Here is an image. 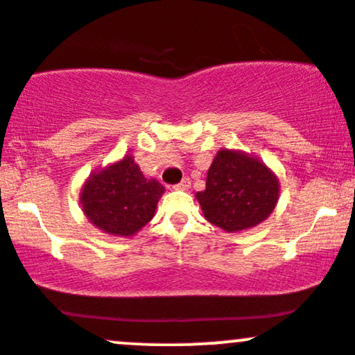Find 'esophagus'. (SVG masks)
Listing matches in <instances>:
<instances>
[{"label":"esophagus","mask_w":355,"mask_h":355,"mask_svg":"<svg viewBox=\"0 0 355 355\" xmlns=\"http://www.w3.org/2000/svg\"><path fill=\"white\" fill-rule=\"evenodd\" d=\"M189 186H191V181H189V178H184L181 182H178L174 188H176V189H189Z\"/></svg>","instance_id":"1"}]
</instances>
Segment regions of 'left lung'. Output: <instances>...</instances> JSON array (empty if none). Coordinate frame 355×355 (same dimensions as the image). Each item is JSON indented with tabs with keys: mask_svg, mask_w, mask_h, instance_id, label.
Instances as JSON below:
<instances>
[{
	"mask_svg": "<svg viewBox=\"0 0 355 355\" xmlns=\"http://www.w3.org/2000/svg\"><path fill=\"white\" fill-rule=\"evenodd\" d=\"M279 196L277 178L259 159L220 150L208 169L207 188L196 193L209 223L227 232L255 227L272 213Z\"/></svg>",
	"mask_w": 355,
	"mask_h": 355,
	"instance_id": "left-lung-1",
	"label": "left lung"
}]
</instances>
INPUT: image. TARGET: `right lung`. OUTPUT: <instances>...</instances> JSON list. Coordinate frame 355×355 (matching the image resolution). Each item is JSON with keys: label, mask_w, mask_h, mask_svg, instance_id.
Returning <instances> with one entry per match:
<instances>
[{"label": "right lung", "mask_w": 355, "mask_h": 355, "mask_svg": "<svg viewBox=\"0 0 355 355\" xmlns=\"http://www.w3.org/2000/svg\"><path fill=\"white\" fill-rule=\"evenodd\" d=\"M164 186L147 179L130 155L93 174L81 193L83 211L94 227L132 237L150 222Z\"/></svg>", "instance_id": "obj_1"}]
</instances>
